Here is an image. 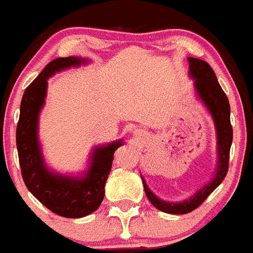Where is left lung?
Here are the masks:
<instances>
[{"label": "left lung", "mask_w": 253, "mask_h": 253, "mask_svg": "<svg viewBox=\"0 0 253 253\" xmlns=\"http://www.w3.org/2000/svg\"><path fill=\"white\" fill-rule=\"evenodd\" d=\"M189 76L194 79V88L200 101L203 102L207 110L211 115L217 132V152L218 164L214 177H211L207 185L199 189L192 198L180 202L171 203L158 198L147 186L142 176V183L147 199L159 211L170 214H186L197 209L204 200L209 197L213 190L219 185L226 177L229 164V150H231L233 129L231 125V107L226 93L223 92L211 65L204 60L197 58H188Z\"/></svg>", "instance_id": "left-lung-1"}]
</instances>
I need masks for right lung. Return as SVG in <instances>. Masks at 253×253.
Here are the masks:
<instances>
[{
    "instance_id": "right-lung-1",
    "label": "right lung",
    "mask_w": 253,
    "mask_h": 253,
    "mask_svg": "<svg viewBox=\"0 0 253 253\" xmlns=\"http://www.w3.org/2000/svg\"><path fill=\"white\" fill-rule=\"evenodd\" d=\"M87 59L68 56L50 61L38 78L25 89L16 128L22 179L31 194L47 209L65 218H82L98 209L104 198V185L112 168L113 155L122 140L97 146L83 176H67L47 169L38 138L39 113L46 97L47 79L56 72L87 63Z\"/></svg>"
}]
</instances>
